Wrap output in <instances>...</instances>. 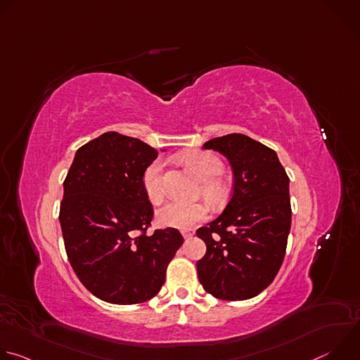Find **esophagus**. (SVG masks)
Wrapping results in <instances>:
<instances>
[{"label":"esophagus","mask_w":360,"mask_h":360,"mask_svg":"<svg viewBox=\"0 0 360 360\" xmlns=\"http://www.w3.org/2000/svg\"><path fill=\"white\" fill-rule=\"evenodd\" d=\"M181 233H182V236H184L185 239H188V238H192V236H193L195 231H193V229H184Z\"/></svg>","instance_id":"esophagus-1"}]
</instances>
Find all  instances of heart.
Here are the masks:
<instances>
[{"label": "heart", "instance_id": "obj_1", "mask_svg": "<svg viewBox=\"0 0 360 360\" xmlns=\"http://www.w3.org/2000/svg\"><path fill=\"white\" fill-rule=\"evenodd\" d=\"M184 164L202 181L200 191L210 202L218 205L226 196L225 185L219 181L224 172L222 161L211 152L191 150L182 155ZM162 161H152L142 175V188L146 198L152 203H160L164 198L161 185ZM208 215V205L203 202L182 203L168 202L157 211V224L162 228L188 229L196 222L203 221Z\"/></svg>", "mask_w": 360, "mask_h": 360}]
</instances>
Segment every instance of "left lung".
I'll return each mask as SVG.
<instances>
[{
  "mask_svg": "<svg viewBox=\"0 0 360 360\" xmlns=\"http://www.w3.org/2000/svg\"><path fill=\"white\" fill-rule=\"evenodd\" d=\"M202 149L228 160L233 192L222 214L196 231L207 243L198 278L218 299H250L272 283L283 261L292 222L289 178L274 149L243 134L210 139Z\"/></svg>",
  "mask_w": 360,
  "mask_h": 360,
  "instance_id": "obj_1",
  "label": "left lung"
}]
</instances>
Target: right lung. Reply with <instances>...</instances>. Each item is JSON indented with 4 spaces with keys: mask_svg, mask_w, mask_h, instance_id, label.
Returning a JSON list of instances; mask_svg holds the SVG:
<instances>
[{
    "mask_svg": "<svg viewBox=\"0 0 360 360\" xmlns=\"http://www.w3.org/2000/svg\"><path fill=\"white\" fill-rule=\"evenodd\" d=\"M157 157L136 138L105 132L75 152L64 181L60 222L70 264L82 285L108 303L152 299L184 243L175 228L136 236L153 217L142 175Z\"/></svg>",
    "mask_w": 360,
    "mask_h": 360,
    "instance_id": "right-lung-1",
    "label": "right lung"
}]
</instances>
